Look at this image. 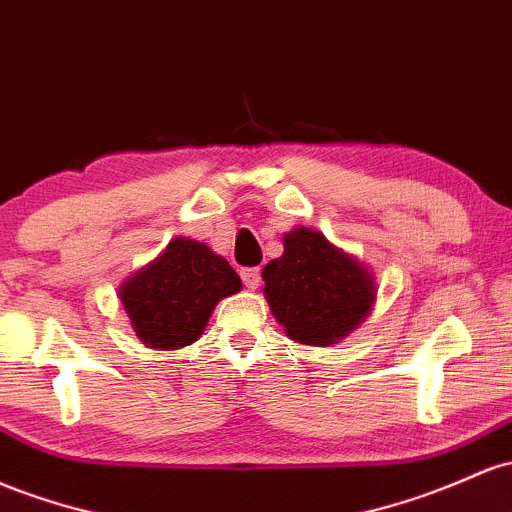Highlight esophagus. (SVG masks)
Here are the masks:
<instances>
[{
  "label": "esophagus",
  "mask_w": 512,
  "mask_h": 512,
  "mask_svg": "<svg viewBox=\"0 0 512 512\" xmlns=\"http://www.w3.org/2000/svg\"><path fill=\"white\" fill-rule=\"evenodd\" d=\"M240 277H243V284L247 289H257L260 286V267H247L240 272Z\"/></svg>",
  "instance_id": "1"
}]
</instances>
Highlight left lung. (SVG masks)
<instances>
[{"label": "left lung", "mask_w": 512, "mask_h": 512, "mask_svg": "<svg viewBox=\"0 0 512 512\" xmlns=\"http://www.w3.org/2000/svg\"><path fill=\"white\" fill-rule=\"evenodd\" d=\"M262 279L274 318L303 345H335L374 301L372 274L308 228L284 235V255L262 269Z\"/></svg>", "instance_id": "1"}]
</instances>
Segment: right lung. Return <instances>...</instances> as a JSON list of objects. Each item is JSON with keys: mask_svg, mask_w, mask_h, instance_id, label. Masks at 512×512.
Listing matches in <instances>:
<instances>
[{"mask_svg": "<svg viewBox=\"0 0 512 512\" xmlns=\"http://www.w3.org/2000/svg\"><path fill=\"white\" fill-rule=\"evenodd\" d=\"M243 289L223 257L204 243L174 238L160 257L121 286V303L145 345L177 350L204 333L213 306Z\"/></svg>", "mask_w": 512, "mask_h": 512, "instance_id": "1", "label": "right lung"}]
</instances>
